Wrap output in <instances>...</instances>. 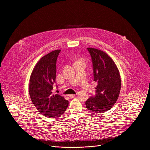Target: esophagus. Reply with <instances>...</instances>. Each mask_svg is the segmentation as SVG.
Segmentation results:
<instances>
[{"instance_id":"1","label":"esophagus","mask_w":150,"mask_h":150,"mask_svg":"<svg viewBox=\"0 0 150 150\" xmlns=\"http://www.w3.org/2000/svg\"><path fill=\"white\" fill-rule=\"evenodd\" d=\"M76 96V94H69V97H70V98H74V97H75Z\"/></svg>"}]
</instances>
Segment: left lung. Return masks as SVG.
Returning <instances> with one entry per match:
<instances>
[{"instance_id":"1","label":"left lung","mask_w":150,"mask_h":150,"mask_svg":"<svg viewBox=\"0 0 150 150\" xmlns=\"http://www.w3.org/2000/svg\"><path fill=\"white\" fill-rule=\"evenodd\" d=\"M93 64L94 81L97 83L95 95L85 102L86 108L101 113L110 110L116 103L120 91L121 79L119 70L113 60L104 52L87 49Z\"/></svg>"}]
</instances>
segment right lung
Returning a JSON list of instances; mask_svg holds the SVG:
<instances>
[{"label":"right lung","mask_w":150,"mask_h":150,"mask_svg":"<svg viewBox=\"0 0 150 150\" xmlns=\"http://www.w3.org/2000/svg\"><path fill=\"white\" fill-rule=\"evenodd\" d=\"M60 52V50H54L41 57L30 79L29 94L33 104L42 115L50 118L62 115L69 104L64 97L52 93L56 82V61Z\"/></svg>","instance_id":"obj_1"}]
</instances>
